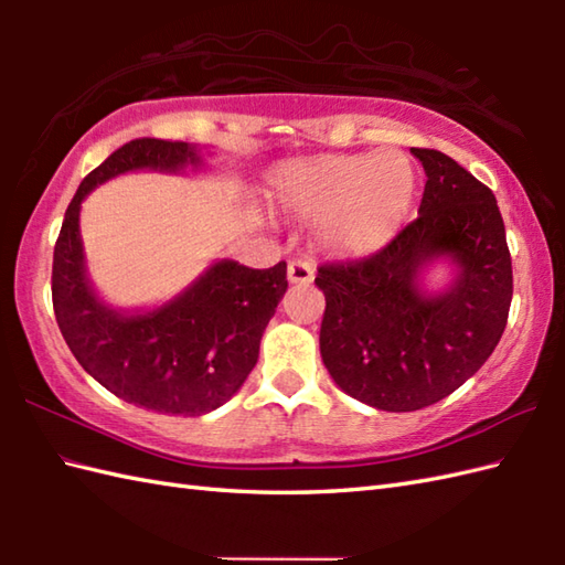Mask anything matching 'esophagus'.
Wrapping results in <instances>:
<instances>
[{
	"instance_id": "obj_1",
	"label": "esophagus",
	"mask_w": 565,
	"mask_h": 565,
	"mask_svg": "<svg viewBox=\"0 0 565 565\" xmlns=\"http://www.w3.org/2000/svg\"><path fill=\"white\" fill-rule=\"evenodd\" d=\"M313 264L306 259H294L289 262V267H286V276H289L291 284H310L313 281Z\"/></svg>"
}]
</instances>
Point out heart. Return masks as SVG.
<instances>
[{"mask_svg":"<svg viewBox=\"0 0 565 565\" xmlns=\"http://www.w3.org/2000/svg\"><path fill=\"white\" fill-rule=\"evenodd\" d=\"M415 170L398 150L322 154L284 164L271 191L286 211L328 221L326 235L340 252H366L398 231L415 196Z\"/></svg>","mask_w":565,"mask_h":565,"instance_id":"heart-1","label":"heart"}]
</instances>
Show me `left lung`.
<instances>
[{"label": "left lung", "instance_id": "obj_1", "mask_svg": "<svg viewBox=\"0 0 565 565\" xmlns=\"http://www.w3.org/2000/svg\"><path fill=\"white\" fill-rule=\"evenodd\" d=\"M427 182L417 218L374 255L318 267L326 294L320 354L352 398L388 413L427 407L471 379L508 326L512 259L498 201L449 154L413 148ZM435 258L457 267L422 289Z\"/></svg>", "mask_w": 565, "mask_h": 565}]
</instances>
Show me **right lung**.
<instances>
[{"instance_id":"1","label":"right lung","mask_w":565,"mask_h":565,"mask_svg":"<svg viewBox=\"0 0 565 565\" xmlns=\"http://www.w3.org/2000/svg\"><path fill=\"white\" fill-rule=\"evenodd\" d=\"M196 146L138 138L82 179L53 252L57 328L82 369L126 403L160 415L196 417L231 401L259 356V340L286 294V262L249 269L211 264L186 289L152 310L124 313L92 289L79 237V209L92 189L136 172L201 167Z\"/></svg>"}]
</instances>
